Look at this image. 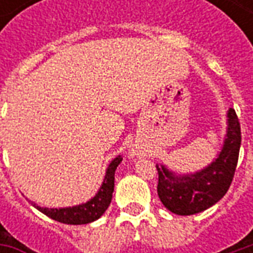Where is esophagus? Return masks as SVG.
<instances>
[{
    "label": "esophagus",
    "mask_w": 253,
    "mask_h": 253,
    "mask_svg": "<svg viewBox=\"0 0 253 253\" xmlns=\"http://www.w3.org/2000/svg\"><path fill=\"white\" fill-rule=\"evenodd\" d=\"M132 154H137V152H135V150H132Z\"/></svg>",
    "instance_id": "esophagus-1"
}]
</instances>
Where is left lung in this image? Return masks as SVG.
Returning <instances> with one entry per match:
<instances>
[{
    "mask_svg": "<svg viewBox=\"0 0 253 253\" xmlns=\"http://www.w3.org/2000/svg\"><path fill=\"white\" fill-rule=\"evenodd\" d=\"M226 134L222 148L210 164L194 173H177L157 164L160 201L177 215H192L214 206L230 187L239 161L241 130L233 108L226 112Z\"/></svg>",
    "mask_w": 253,
    "mask_h": 253,
    "instance_id": "8db88e82",
    "label": "left lung"
}]
</instances>
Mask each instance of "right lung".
Segmentation results:
<instances>
[{"instance_id": "1", "label": "right lung", "mask_w": 253, "mask_h": 253, "mask_svg": "<svg viewBox=\"0 0 253 253\" xmlns=\"http://www.w3.org/2000/svg\"><path fill=\"white\" fill-rule=\"evenodd\" d=\"M121 156H118L112 160L110 165L107 167L105 176L103 179V183L100 186L99 191L96 192L93 198H90L85 203H80L76 206L69 207H42L32 202L34 207H36L39 211L46 214L47 217L55 219L58 222L67 223V225H85L99 219L105 210L108 209L112 199V192H114V186H115V170L118 165L121 164Z\"/></svg>"}]
</instances>
